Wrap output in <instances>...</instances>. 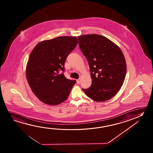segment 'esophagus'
I'll use <instances>...</instances> for the list:
<instances>
[{"label": "esophagus", "mask_w": 153, "mask_h": 153, "mask_svg": "<svg viewBox=\"0 0 153 153\" xmlns=\"http://www.w3.org/2000/svg\"><path fill=\"white\" fill-rule=\"evenodd\" d=\"M77 83L78 84H79L80 83V79L79 78V79H77Z\"/></svg>", "instance_id": "esophagus-1"}]
</instances>
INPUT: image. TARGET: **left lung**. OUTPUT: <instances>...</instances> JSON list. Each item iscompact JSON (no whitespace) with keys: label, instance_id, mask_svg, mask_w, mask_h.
<instances>
[{"label":"left lung","instance_id":"obj_1","mask_svg":"<svg viewBox=\"0 0 153 153\" xmlns=\"http://www.w3.org/2000/svg\"><path fill=\"white\" fill-rule=\"evenodd\" d=\"M78 39L92 78L90 87L83 90L95 101L109 100L117 93L125 79L126 63L123 53L117 45L100 35L80 36Z\"/></svg>","mask_w":153,"mask_h":153}]
</instances>
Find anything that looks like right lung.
Returning a JSON list of instances; mask_svg holds the SVG:
<instances>
[{
    "label": "right lung",
    "instance_id": "1",
    "mask_svg": "<svg viewBox=\"0 0 153 153\" xmlns=\"http://www.w3.org/2000/svg\"><path fill=\"white\" fill-rule=\"evenodd\" d=\"M76 37L63 36L37 44L30 53L26 77L33 93L42 102L49 105L67 100L76 80L65 77V62L77 45Z\"/></svg>",
    "mask_w": 153,
    "mask_h": 153
}]
</instances>
